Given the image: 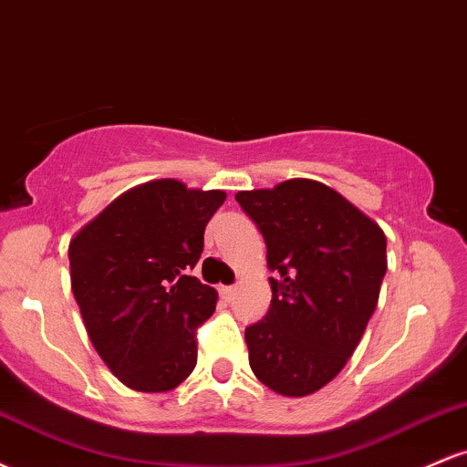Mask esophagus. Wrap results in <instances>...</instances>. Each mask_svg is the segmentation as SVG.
Segmentation results:
<instances>
[{
    "label": "esophagus",
    "mask_w": 467,
    "mask_h": 467,
    "mask_svg": "<svg viewBox=\"0 0 467 467\" xmlns=\"http://www.w3.org/2000/svg\"><path fill=\"white\" fill-rule=\"evenodd\" d=\"M234 292H237V289H234L233 285H222V287H219V294H222L223 301H230V298L234 296Z\"/></svg>",
    "instance_id": "34e87169"
}]
</instances>
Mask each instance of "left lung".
<instances>
[{"mask_svg": "<svg viewBox=\"0 0 467 467\" xmlns=\"http://www.w3.org/2000/svg\"><path fill=\"white\" fill-rule=\"evenodd\" d=\"M265 239L272 301L245 327L250 367L285 398L329 384L360 345L387 275V237L371 217L316 180L241 191Z\"/></svg>", "mask_w": 467, "mask_h": 467, "instance_id": "left-lung-1", "label": "left lung"}]
</instances>
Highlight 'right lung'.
<instances>
[{"instance_id":"1","label":"right lung","mask_w":467,"mask_h":467,"mask_svg":"<svg viewBox=\"0 0 467 467\" xmlns=\"http://www.w3.org/2000/svg\"><path fill=\"white\" fill-rule=\"evenodd\" d=\"M223 191L153 180L122 192L69 241V278L94 349L125 387L164 393L197 364L217 292L189 272Z\"/></svg>"}]
</instances>
